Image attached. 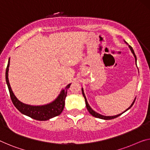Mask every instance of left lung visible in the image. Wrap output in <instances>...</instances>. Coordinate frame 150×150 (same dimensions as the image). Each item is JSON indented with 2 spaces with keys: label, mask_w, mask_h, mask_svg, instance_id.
Listing matches in <instances>:
<instances>
[{
  "label": "left lung",
  "mask_w": 150,
  "mask_h": 150,
  "mask_svg": "<svg viewBox=\"0 0 150 150\" xmlns=\"http://www.w3.org/2000/svg\"><path fill=\"white\" fill-rule=\"evenodd\" d=\"M129 48H130V50H131V52L133 53V56H134V57H135V62H136V60H137V58H136V56H135V53H134V51H133V48H132V47H131V46H130V45H129ZM82 94H83V96H84V99H85V102H86V108H87V109H88V112H90V113H91L92 115H93V117H96V118H99V119H105V120H110V119H115V118H116V117H118L119 116H120V115H121L123 113V112H125V111H127V110H129L130 109V108L132 107L133 106V105L134 104V103H135V100H134V101H133V103L132 104H131V105L125 111H124L123 113H121V114H119V115H115V116H110V117H109V116H104V115H101L100 114H98V113H97V112H96L95 111H94V110H93V109H91V107H90L89 106V105H88V102H87V100H86V96H85V94H84V91H83V88H82Z\"/></svg>",
  "instance_id": "obj_1"
}]
</instances>
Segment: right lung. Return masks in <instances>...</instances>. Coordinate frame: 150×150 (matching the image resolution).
Returning a JSON list of instances; mask_svg holds the SVG:
<instances>
[{
    "label": "right lung",
    "instance_id": "add662e5",
    "mask_svg": "<svg viewBox=\"0 0 150 150\" xmlns=\"http://www.w3.org/2000/svg\"><path fill=\"white\" fill-rule=\"evenodd\" d=\"M9 63H10V58L8 59V64L6 69V82L8 86L11 100H12L15 107L21 113L38 121L48 120V119L58 116L59 115L61 114L62 110H64V105H65V98L66 97V95H67V89L70 87V84H68L65 88L62 90L58 97L50 104L43 106H31L25 105L24 103L20 102L16 98L15 94L13 93L12 90H11L8 78Z\"/></svg>",
    "mask_w": 150,
    "mask_h": 150
}]
</instances>
